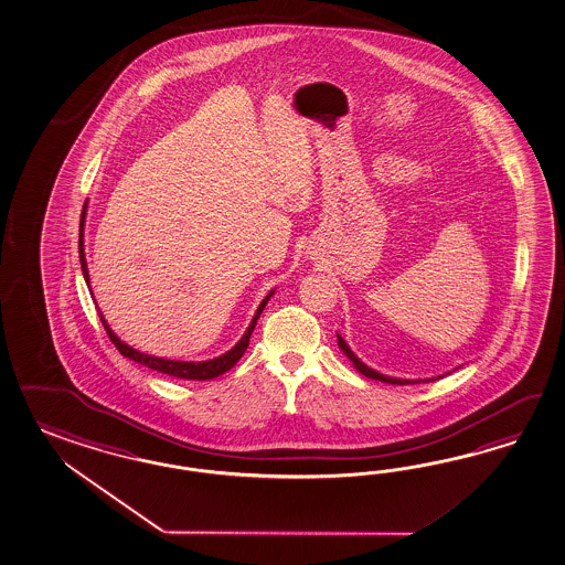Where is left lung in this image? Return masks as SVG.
<instances>
[{"label": "left lung", "instance_id": "left-lung-1", "mask_svg": "<svg viewBox=\"0 0 565 565\" xmlns=\"http://www.w3.org/2000/svg\"><path fill=\"white\" fill-rule=\"evenodd\" d=\"M337 341H339V347H341V351H343L344 355L347 358L351 359V363L355 365V370H358L359 373H363L365 377H370V380H377V382H384V384H398V385H406V384H420V382H428V380H398V377H390V375H384V373L375 372V370H372V367H367L361 359L351 351V347L349 344L344 343L343 337L341 334H337ZM433 380H437V377H433Z\"/></svg>", "mask_w": 565, "mask_h": 565}]
</instances>
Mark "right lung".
Returning a JSON list of instances; mask_svg holds the SVG:
<instances>
[{
  "label": "right lung",
  "mask_w": 565,
  "mask_h": 565,
  "mask_svg": "<svg viewBox=\"0 0 565 565\" xmlns=\"http://www.w3.org/2000/svg\"><path fill=\"white\" fill-rule=\"evenodd\" d=\"M83 218H85V206H83L82 228H79V262H82L83 277H85V281L89 284L87 263H85V253H83ZM271 296H274V289H271V291L265 296V300L259 303L255 317H253L250 324H248L247 332L241 337V341L234 344L231 351H226L221 358L210 359V361H198V363H195V361H173V359L152 358V355H147V353H140L137 349H132V347L122 343V341L114 334V331L108 327V322H106V318H104L102 312H99V320H102L104 329L108 332V337H110L114 347L120 351V355L132 359V361H137V363L149 367V370H154V372L167 373V375H173V377H180V380H200V382H204V380H212V377H218L222 373L228 372L231 367L236 365V361L245 355L248 339H250V334L255 331V324H257V320L262 317L263 308L267 306Z\"/></svg>",
  "instance_id": "obj_1"
}]
</instances>
